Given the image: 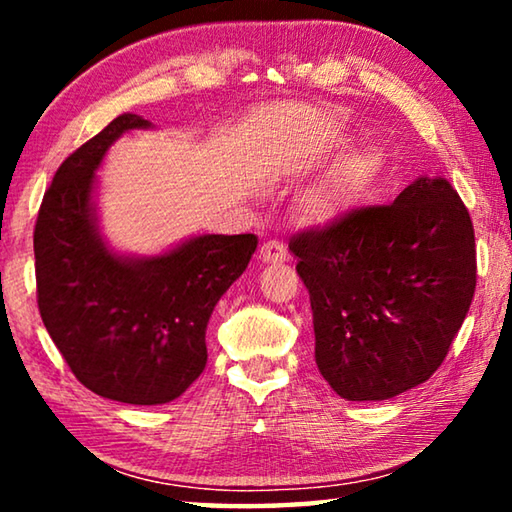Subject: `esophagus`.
<instances>
[{
  "label": "esophagus",
  "instance_id": "34e87169",
  "mask_svg": "<svg viewBox=\"0 0 512 512\" xmlns=\"http://www.w3.org/2000/svg\"><path fill=\"white\" fill-rule=\"evenodd\" d=\"M259 259L264 264H282L289 259V250L284 248L280 241H266V244L259 248Z\"/></svg>",
  "mask_w": 512,
  "mask_h": 512
}]
</instances>
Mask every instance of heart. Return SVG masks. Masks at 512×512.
Masks as SVG:
<instances>
[{
    "mask_svg": "<svg viewBox=\"0 0 512 512\" xmlns=\"http://www.w3.org/2000/svg\"><path fill=\"white\" fill-rule=\"evenodd\" d=\"M384 162L375 151H357L327 173L307 196V214L318 223H332L357 210L375 192Z\"/></svg>",
    "mask_w": 512,
    "mask_h": 512,
    "instance_id": "obj_1",
    "label": "heart"
}]
</instances>
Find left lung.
<instances>
[{
	"instance_id": "obj_1",
	"label": "left lung",
	"mask_w": 512,
	"mask_h": 512,
	"mask_svg": "<svg viewBox=\"0 0 512 512\" xmlns=\"http://www.w3.org/2000/svg\"><path fill=\"white\" fill-rule=\"evenodd\" d=\"M314 311L316 366L350 402L388 400L445 361L476 289L474 228L445 178L291 239Z\"/></svg>"
}]
</instances>
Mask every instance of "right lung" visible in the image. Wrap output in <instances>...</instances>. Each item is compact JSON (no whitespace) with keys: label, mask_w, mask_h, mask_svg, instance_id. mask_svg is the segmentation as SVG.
Masks as SVG:
<instances>
[{"label":"right lung","mask_w":512,"mask_h":512,"mask_svg":"<svg viewBox=\"0 0 512 512\" xmlns=\"http://www.w3.org/2000/svg\"><path fill=\"white\" fill-rule=\"evenodd\" d=\"M151 121L124 112L60 164L42 198L38 309L51 341L92 393L124 404H167L205 370V329L246 271L255 235H198L167 253H115L99 232L97 169L112 144Z\"/></svg>","instance_id":"obj_1"}]
</instances>
